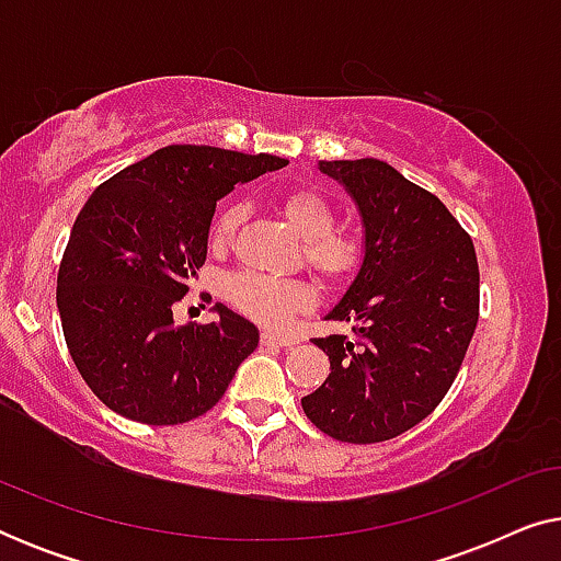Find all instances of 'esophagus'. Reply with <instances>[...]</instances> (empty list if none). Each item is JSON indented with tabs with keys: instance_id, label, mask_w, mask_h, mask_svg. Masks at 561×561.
Returning <instances> with one entry per match:
<instances>
[{
	"instance_id": "obj_1",
	"label": "esophagus",
	"mask_w": 561,
	"mask_h": 561,
	"mask_svg": "<svg viewBox=\"0 0 561 561\" xmlns=\"http://www.w3.org/2000/svg\"><path fill=\"white\" fill-rule=\"evenodd\" d=\"M260 342H263L265 347H290V344H296V340H290V336H283L278 332H263V334H260Z\"/></svg>"
}]
</instances>
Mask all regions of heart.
<instances>
[{"instance_id":"b5f03b06","label":"heart","mask_w":561,"mask_h":561,"mask_svg":"<svg viewBox=\"0 0 561 561\" xmlns=\"http://www.w3.org/2000/svg\"><path fill=\"white\" fill-rule=\"evenodd\" d=\"M278 209L294 232L304 237V257L324 280H347L359 267L363 248L352 232L334 229V209L319 191L288 188L278 196ZM242 221V209L229 204L211 221V250H227ZM227 298L260 324L278 327L290 313L311 304V288L304 280L273 278L263 273H240L227 283Z\"/></svg>"}]
</instances>
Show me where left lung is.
Instances as JSON below:
<instances>
[{
    "mask_svg": "<svg viewBox=\"0 0 561 561\" xmlns=\"http://www.w3.org/2000/svg\"><path fill=\"white\" fill-rule=\"evenodd\" d=\"M355 198L365 257L327 313L355 340H313L329 378L301 398L332 439L388 442L424 421L455 382L480 317V271L470 234L434 194L375 158L319 160Z\"/></svg>",
    "mask_w": 561,
    "mask_h": 561,
    "instance_id": "left-lung-1",
    "label": "left lung"
}]
</instances>
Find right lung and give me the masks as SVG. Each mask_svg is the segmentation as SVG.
I'll use <instances>...</instances> for the list:
<instances>
[{
    "mask_svg": "<svg viewBox=\"0 0 561 561\" xmlns=\"http://www.w3.org/2000/svg\"><path fill=\"white\" fill-rule=\"evenodd\" d=\"M288 160L168 145L83 204L58 267L60 324L81 378L119 416L150 426L198 419L257 347L225 304L211 324L175 327L173 304L206 260L214 209L237 183Z\"/></svg>",
    "mask_w": 561,
    "mask_h": 561,
    "instance_id": "obj_1",
    "label": "right lung"
}]
</instances>
